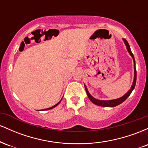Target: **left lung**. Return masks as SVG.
I'll list each match as a JSON object with an SVG mask.
<instances>
[{"mask_svg": "<svg viewBox=\"0 0 148 148\" xmlns=\"http://www.w3.org/2000/svg\"><path fill=\"white\" fill-rule=\"evenodd\" d=\"M123 41L125 42V44L127 46V50H128V51L130 53V55L132 56V57L133 58V60H134V79L133 84H132V87H131V89L128 92H127L125 95L122 97L118 98V99H113V100H98V99H95V98L92 97L90 95V94L88 92L87 88H86V86H85V89H86V93H87L88 98H89L90 100L93 103H95V104L97 105V106H104V107H114V106H118V105L120 104V103H122L124 101H125V100L127 99V97H128L130 95V94L132 93V92L133 91L134 88H135L136 83V69L135 59H134L133 53H132V51H131L130 45H129L128 42H127V40H125V39H123Z\"/></svg>", "mask_w": 148, "mask_h": 148, "instance_id": "left-lung-1", "label": "left lung"}]
</instances>
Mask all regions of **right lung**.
Wrapping results in <instances>:
<instances>
[{"label": "right lung", "instance_id": "obj_1", "mask_svg": "<svg viewBox=\"0 0 148 148\" xmlns=\"http://www.w3.org/2000/svg\"><path fill=\"white\" fill-rule=\"evenodd\" d=\"M60 101H61V100H60V101H59V102H58V103H56V105H54V106H52V107H50V108H47V109H45V110H49V109H51V108H54V107H56V106H58V104H59V103H60Z\"/></svg>", "mask_w": 148, "mask_h": 148}]
</instances>
